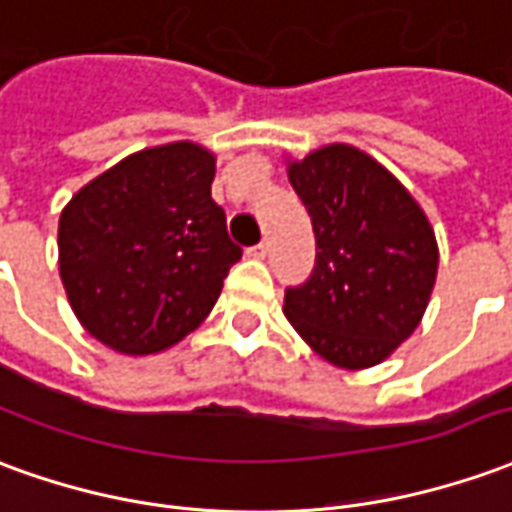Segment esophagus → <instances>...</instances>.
<instances>
[{"label": "esophagus", "instance_id": "34e87169", "mask_svg": "<svg viewBox=\"0 0 512 512\" xmlns=\"http://www.w3.org/2000/svg\"><path fill=\"white\" fill-rule=\"evenodd\" d=\"M266 255H268V244H266V241L249 249V257H257V260H263V257H266Z\"/></svg>", "mask_w": 512, "mask_h": 512}]
</instances>
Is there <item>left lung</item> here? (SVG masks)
Instances as JSON below:
<instances>
[{
    "label": "left lung",
    "mask_w": 512,
    "mask_h": 512,
    "mask_svg": "<svg viewBox=\"0 0 512 512\" xmlns=\"http://www.w3.org/2000/svg\"><path fill=\"white\" fill-rule=\"evenodd\" d=\"M310 213L316 266L285 291L282 313L332 366L368 368L407 341L430 302L438 244L424 210L391 171L355 146L288 160Z\"/></svg>",
    "instance_id": "8db88e82"
}]
</instances>
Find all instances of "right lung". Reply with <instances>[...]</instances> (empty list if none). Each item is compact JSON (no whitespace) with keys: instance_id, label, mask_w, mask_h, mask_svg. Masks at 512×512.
<instances>
[{"instance_id":"add662e5","label":"right lung","mask_w":512,"mask_h":512,"mask_svg":"<svg viewBox=\"0 0 512 512\" xmlns=\"http://www.w3.org/2000/svg\"><path fill=\"white\" fill-rule=\"evenodd\" d=\"M216 155L191 141L124 157L71 196L60 280L80 324L121 355H155L213 310L241 246L213 196Z\"/></svg>"}]
</instances>
